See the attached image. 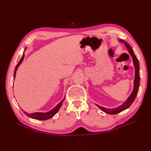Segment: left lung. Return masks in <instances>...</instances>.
Instances as JSON below:
<instances>
[{"label":"left lung","mask_w":151,"mask_h":151,"mask_svg":"<svg viewBox=\"0 0 151 151\" xmlns=\"http://www.w3.org/2000/svg\"><path fill=\"white\" fill-rule=\"evenodd\" d=\"M118 41H119L120 42L124 43L125 46L126 47L128 51H129V53H130V55L132 58V60H133L134 65L135 67V77H134V81L133 90H132L130 95L128 97L126 101L122 104H121L120 106L115 108H106L99 106V105L97 104H95L100 109H101L103 111L108 114H110V115H115V114H117L118 113H120L123 111L125 110L126 109L129 108L130 106V105L133 103L134 101L137 96V95L139 88V84H140V73H139L140 67H139V63L138 59L135 56V55L133 51V49L132 48V47L129 44L123 40H119Z\"/></svg>","instance_id":"8db88e82"}]
</instances>
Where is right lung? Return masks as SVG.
I'll use <instances>...</instances> for the list:
<instances>
[{"instance_id":"obj_1","label":"right lung","mask_w":151,"mask_h":151,"mask_svg":"<svg viewBox=\"0 0 151 151\" xmlns=\"http://www.w3.org/2000/svg\"><path fill=\"white\" fill-rule=\"evenodd\" d=\"M27 47H26L25 50L26 49ZM24 52L23 53V55H22V56L21 58V60L18 62V63L17 64L16 68H15V70H14V81L15 78H16V71L17 70L18 67L21 64L22 62L24 60ZM65 98H63L62 101L59 103L57 106L55 107L54 108H53L51 110L48 111V112H45V113H42V112H35V113H28L26 111H23L24 113L26 115H27L28 116H29L31 118H33V119H35V120H46L48 119H50V118H52L55 114L58 111L59 109H60L62 104L64 101ZM23 111V110H22Z\"/></svg>"}]
</instances>
